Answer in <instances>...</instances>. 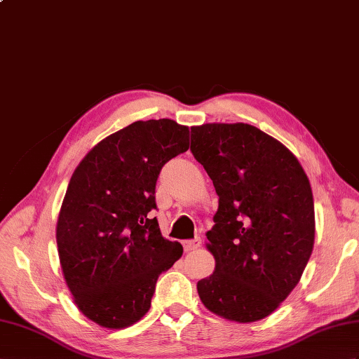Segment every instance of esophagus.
Segmentation results:
<instances>
[{
	"label": "esophagus",
	"instance_id": "obj_1",
	"mask_svg": "<svg viewBox=\"0 0 359 359\" xmlns=\"http://www.w3.org/2000/svg\"><path fill=\"white\" fill-rule=\"evenodd\" d=\"M201 243H203V242H201V239L195 238V239H190V241H184V243H182V245H184L186 251H191V250L199 248Z\"/></svg>",
	"mask_w": 359,
	"mask_h": 359
}]
</instances>
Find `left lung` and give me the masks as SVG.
Listing matches in <instances>:
<instances>
[{"mask_svg":"<svg viewBox=\"0 0 359 359\" xmlns=\"http://www.w3.org/2000/svg\"><path fill=\"white\" fill-rule=\"evenodd\" d=\"M190 151L219 196L205 234L216 266L198 282L199 299L225 320L259 321L291 294L312 255L309 180L286 146L247 123L191 126Z\"/></svg>","mask_w":359,"mask_h":359,"instance_id":"left-lung-1","label":"left lung"}]
</instances>
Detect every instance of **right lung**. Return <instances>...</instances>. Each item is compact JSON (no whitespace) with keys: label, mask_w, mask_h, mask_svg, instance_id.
<instances>
[{"label":"right lung","mask_w":359,"mask_h":359,"mask_svg":"<svg viewBox=\"0 0 359 359\" xmlns=\"http://www.w3.org/2000/svg\"><path fill=\"white\" fill-rule=\"evenodd\" d=\"M189 149V128L170 118L135 121L85 155L60 207V268L86 318L123 329L151 309L158 276L182 256L152 217L163 165Z\"/></svg>","instance_id":"1"}]
</instances>
